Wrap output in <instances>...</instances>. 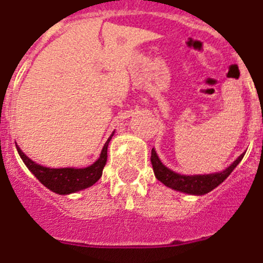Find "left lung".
I'll list each match as a JSON object with an SVG mask.
<instances>
[{"instance_id":"8db88e82","label":"left lung","mask_w":263,"mask_h":263,"mask_svg":"<svg viewBox=\"0 0 263 263\" xmlns=\"http://www.w3.org/2000/svg\"><path fill=\"white\" fill-rule=\"evenodd\" d=\"M242 154L238 156V159L229 165L225 171L218 173H211V175H195V176H184L179 175V173L173 172V171L168 170L161 161H160L159 156H157L156 151L152 149L151 152V163H152V168H154L155 176L159 181H161L165 186L172 188L175 191L182 192V193H188V195H205L213 191L214 188L220 185L221 182L225 181L228 176L233 172V170L239 164V161L243 157Z\"/></svg>"}]
</instances>
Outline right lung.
Returning a JSON list of instances; mask_svg holds the SVG:
<instances>
[{"instance_id": "add662e5", "label": "right lung", "mask_w": 263, "mask_h": 263, "mask_svg": "<svg viewBox=\"0 0 263 263\" xmlns=\"http://www.w3.org/2000/svg\"><path fill=\"white\" fill-rule=\"evenodd\" d=\"M111 138L112 135L106 141L99 159L87 168H79V170L78 168H47V166L34 163L33 160L29 159L20 149V147H17V151L21 159L24 160L25 165L43 185L58 195H70V193L93 185L102 177V172L107 163V147Z\"/></svg>"}]
</instances>
